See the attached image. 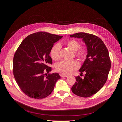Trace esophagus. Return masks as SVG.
I'll return each mask as SVG.
<instances>
[{
  "label": "esophagus",
  "mask_w": 122,
  "mask_h": 122,
  "mask_svg": "<svg viewBox=\"0 0 122 122\" xmlns=\"http://www.w3.org/2000/svg\"><path fill=\"white\" fill-rule=\"evenodd\" d=\"M60 76H61V77H67V76L68 75H65V74H60Z\"/></svg>",
  "instance_id": "esophagus-1"
}]
</instances>
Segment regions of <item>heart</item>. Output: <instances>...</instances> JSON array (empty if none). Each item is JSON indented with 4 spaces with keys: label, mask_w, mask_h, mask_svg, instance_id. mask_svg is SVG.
<instances>
[{
    "label": "heart",
    "mask_w": 122,
    "mask_h": 122,
    "mask_svg": "<svg viewBox=\"0 0 122 122\" xmlns=\"http://www.w3.org/2000/svg\"><path fill=\"white\" fill-rule=\"evenodd\" d=\"M66 45L70 49L75 52L76 57L83 60L85 59L86 54V50L84 47H80V44L75 40H69L66 42ZM61 47L59 44L54 46L51 51V56L53 60L57 61L60 59V51ZM78 67L77 63L75 61H62L57 64L56 69L58 71L63 74H69L74 70L77 69Z\"/></svg>",
    "instance_id": "heart-1"
}]
</instances>
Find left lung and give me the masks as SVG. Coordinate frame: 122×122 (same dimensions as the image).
<instances>
[{
	"label": "left lung",
	"instance_id": "obj_1",
	"mask_svg": "<svg viewBox=\"0 0 122 122\" xmlns=\"http://www.w3.org/2000/svg\"><path fill=\"white\" fill-rule=\"evenodd\" d=\"M70 37L82 39L87 49L86 59L79 69L80 73L84 71L86 74L82 78L76 76L71 91L78 96L88 97L97 92L108 78L111 68L108 49L102 40L94 35L81 32Z\"/></svg>",
	"mask_w": 122,
	"mask_h": 122
}]
</instances>
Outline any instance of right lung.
Instances as JSON below:
<instances>
[{
  "instance_id": "add662e5",
  "label": "right lung",
  "mask_w": 122,
  "mask_h": 122,
  "mask_svg": "<svg viewBox=\"0 0 122 122\" xmlns=\"http://www.w3.org/2000/svg\"><path fill=\"white\" fill-rule=\"evenodd\" d=\"M40 32L24 39L14 54L13 74L21 90L31 98L41 99L49 95L56 81L61 78L57 73H49L52 63L49 56L54 44L62 38ZM46 76H45V75Z\"/></svg>"
}]
</instances>
